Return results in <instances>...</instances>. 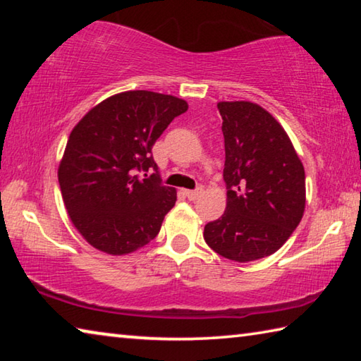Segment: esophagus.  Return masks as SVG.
<instances>
[{
  "instance_id": "34e87169",
  "label": "esophagus",
  "mask_w": 361,
  "mask_h": 361,
  "mask_svg": "<svg viewBox=\"0 0 361 361\" xmlns=\"http://www.w3.org/2000/svg\"><path fill=\"white\" fill-rule=\"evenodd\" d=\"M185 194H186V197L189 200H195V199H199L200 195H202V189H195V191H191V189H186Z\"/></svg>"
}]
</instances>
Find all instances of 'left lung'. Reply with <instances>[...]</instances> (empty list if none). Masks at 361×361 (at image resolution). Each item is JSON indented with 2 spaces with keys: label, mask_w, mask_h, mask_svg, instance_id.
Here are the masks:
<instances>
[{
  "label": "left lung",
  "mask_w": 361,
  "mask_h": 361,
  "mask_svg": "<svg viewBox=\"0 0 361 361\" xmlns=\"http://www.w3.org/2000/svg\"><path fill=\"white\" fill-rule=\"evenodd\" d=\"M224 135L221 218L205 224L204 239L231 261L264 258L283 245L305 209L304 166L288 133L252 102H219Z\"/></svg>",
  "instance_id": "1"
}]
</instances>
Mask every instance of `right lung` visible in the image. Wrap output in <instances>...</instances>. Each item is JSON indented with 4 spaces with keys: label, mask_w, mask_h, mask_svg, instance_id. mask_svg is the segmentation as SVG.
I'll return each instance as SVG.
<instances>
[{
    "label": "right lung",
    "mask_w": 361,
    "mask_h": 361,
    "mask_svg": "<svg viewBox=\"0 0 361 361\" xmlns=\"http://www.w3.org/2000/svg\"><path fill=\"white\" fill-rule=\"evenodd\" d=\"M188 109L173 95L127 90L94 106L71 130L59 183L71 223L103 253L122 256L149 243L176 202L164 186L151 148ZM146 175V173H145Z\"/></svg>",
    "instance_id": "add662e5"
}]
</instances>
